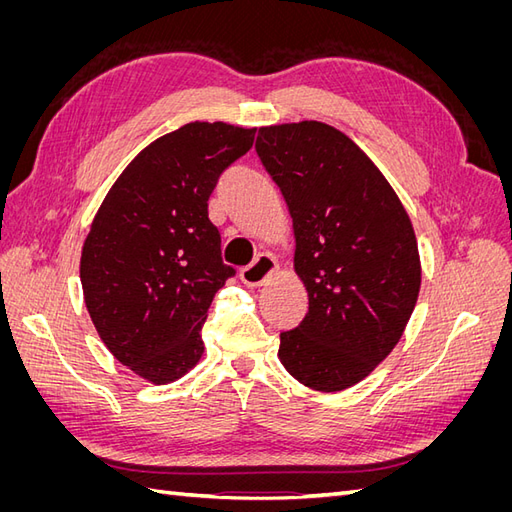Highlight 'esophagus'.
<instances>
[{"label": "esophagus", "instance_id": "34e87169", "mask_svg": "<svg viewBox=\"0 0 512 512\" xmlns=\"http://www.w3.org/2000/svg\"><path fill=\"white\" fill-rule=\"evenodd\" d=\"M277 271V262L269 254H260L250 267L241 269V282L250 288L262 286Z\"/></svg>", "mask_w": 512, "mask_h": 512}]
</instances>
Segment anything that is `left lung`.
<instances>
[{
  "mask_svg": "<svg viewBox=\"0 0 512 512\" xmlns=\"http://www.w3.org/2000/svg\"><path fill=\"white\" fill-rule=\"evenodd\" d=\"M256 153L292 215L294 271L309 309L280 361L309 389L361 382L404 333L421 260L404 205L350 138L320 121L260 128Z\"/></svg>",
  "mask_w": 512,
  "mask_h": 512,
  "instance_id": "8db88e82",
  "label": "left lung"
}]
</instances>
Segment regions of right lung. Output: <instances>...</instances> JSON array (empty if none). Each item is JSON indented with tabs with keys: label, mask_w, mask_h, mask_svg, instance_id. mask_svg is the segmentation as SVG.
Listing matches in <instances>:
<instances>
[{
	"label": "right lung",
	"mask_w": 512,
	"mask_h": 512,
	"mask_svg": "<svg viewBox=\"0 0 512 512\" xmlns=\"http://www.w3.org/2000/svg\"><path fill=\"white\" fill-rule=\"evenodd\" d=\"M254 134L194 121L160 136L123 170L91 224L81 256L87 312L115 359L153 384L198 363L207 309L237 273L222 260L209 196Z\"/></svg>",
	"instance_id": "right-lung-1"
}]
</instances>
